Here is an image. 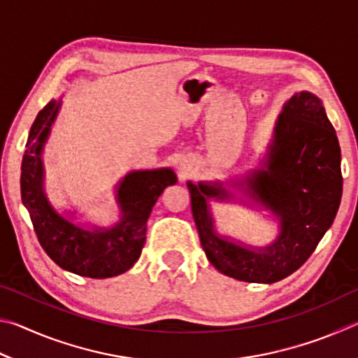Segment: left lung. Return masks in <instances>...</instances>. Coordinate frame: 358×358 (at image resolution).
I'll list each match as a JSON object with an SVG mask.
<instances>
[{
	"label": "left lung",
	"instance_id": "8db88e82",
	"mask_svg": "<svg viewBox=\"0 0 358 358\" xmlns=\"http://www.w3.org/2000/svg\"><path fill=\"white\" fill-rule=\"evenodd\" d=\"M237 186L280 221L271 245L248 248L216 234L208 199L229 201L222 183L187 181L191 210L207 259L235 280L271 284L292 275L335 220L343 194L341 150L317 96L295 93L276 120L262 169Z\"/></svg>",
	"mask_w": 358,
	"mask_h": 358
}]
</instances>
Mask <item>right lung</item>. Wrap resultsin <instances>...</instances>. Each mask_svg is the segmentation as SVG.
I'll return each mask as SVG.
<instances>
[{
  "label": "right lung",
  "instance_id": "add662e5",
  "mask_svg": "<svg viewBox=\"0 0 358 358\" xmlns=\"http://www.w3.org/2000/svg\"><path fill=\"white\" fill-rule=\"evenodd\" d=\"M62 99L50 101L29 129L22 161V202L47 256L58 266L78 276L112 278L128 271L141 257L147 221L157 197L177 183L172 169L132 171L117 186L120 222L110 229H83L52 207L44 191L42 150L55 121Z\"/></svg>",
  "mask_w": 358,
  "mask_h": 358
}]
</instances>
